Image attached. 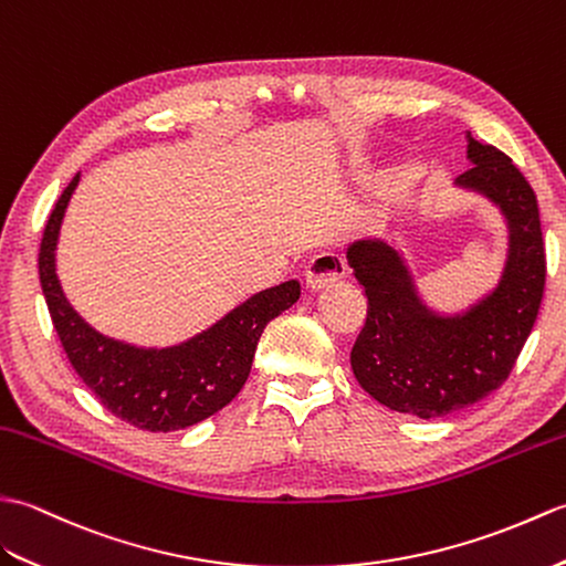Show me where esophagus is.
<instances>
[{
    "label": "esophagus",
    "mask_w": 566,
    "mask_h": 566,
    "mask_svg": "<svg viewBox=\"0 0 566 566\" xmlns=\"http://www.w3.org/2000/svg\"><path fill=\"white\" fill-rule=\"evenodd\" d=\"M346 273V261L338 251H322L315 259L307 263L305 281L312 291H322V287H329L338 279H344Z\"/></svg>",
    "instance_id": "34e87169"
}]
</instances>
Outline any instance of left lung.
I'll return each instance as SVG.
<instances>
[{
    "instance_id": "left-lung-1",
    "label": "left lung",
    "mask_w": 566,
    "mask_h": 566,
    "mask_svg": "<svg viewBox=\"0 0 566 566\" xmlns=\"http://www.w3.org/2000/svg\"><path fill=\"white\" fill-rule=\"evenodd\" d=\"M468 159L472 167L455 186L492 200L509 228L504 273L480 303L441 315L419 297L392 247L358 240L346 251L368 295L350 368L373 399L419 419L472 407L506 382L545 291V244L531 184L501 149L476 143L470 133Z\"/></svg>"
}]
</instances>
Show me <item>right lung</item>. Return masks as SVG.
<instances>
[{
	"instance_id": "right-lung-1",
	"label": "right lung",
	"mask_w": 566,
	"mask_h": 566,
	"mask_svg": "<svg viewBox=\"0 0 566 566\" xmlns=\"http://www.w3.org/2000/svg\"><path fill=\"white\" fill-rule=\"evenodd\" d=\"M80 174L50 212L38 273L60 344L82 382L123 421L143 431H179L228 407L244 387L266 324L293 307L300 283L266 287L184 344L143 348L98 334L62 293L55 273L60 224Z\"/></svg>"
}]
</instances>
